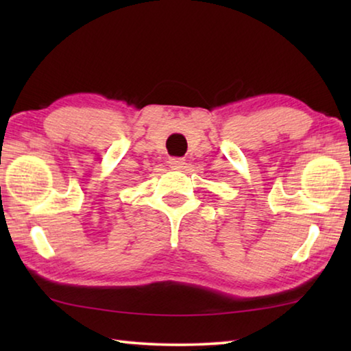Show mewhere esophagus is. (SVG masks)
<instances>
[{
	"mask_svg": "<svg viewBox=\"0 0 351 351\" xmlns=\"http://www.w3.org/2000/svg\"><path fill=\"white\" fill-rule=\"evenodd\" d=\"M167 164H169L170 169L182 170L184 165H186V159H182V158H170L169 161H167Z\"/></svg>",
	"mask_w": 351,
	"mask_h": 351,
	"instance_id": "34e87169",
	"label": "esophagus"
}]
</instances>
